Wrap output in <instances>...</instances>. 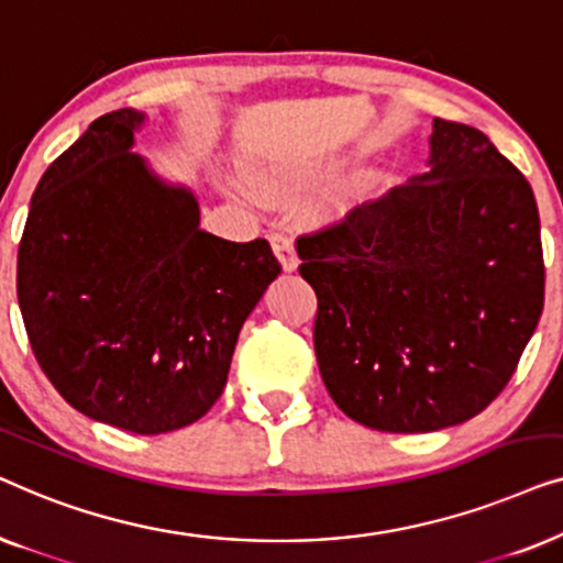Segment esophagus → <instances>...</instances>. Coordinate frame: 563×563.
<instances>
[{
    "instance_id": "34e87169",
    "label": "esophagus",
    "mask_w": 563,
    "mask_h": 563,
    "mask_svg": "<svg viewBox=\"0 0 563 563\" xmlns=\"http://www.w3.org/2000/svg\"><path fill=\"white\" fill-rule=\"evenodd\" d=\"M268 241H272V249L276 253V258L282 261L284 272H295L299 261H297V251H295V243H291V238L287 233H279V230H276Z\"/></svg>"
}]
</instances>
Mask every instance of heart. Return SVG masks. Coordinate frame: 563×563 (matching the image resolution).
Here are the masks:
<instances>
[{
  "mask_svg": "<svg viewBox=\"0 0 563 563\" xmlns=\"http://www.w3.org/2000/svg\"><path fill=\"white\" fill-rule=\"evenodd\" d=\"M318 172L312 168H264L253 176V184L264 197H289V195H302V191L312 189L318 184ZM361 187H364V179H353L343 187L333 189L322 205V210L328 214H343L349 212L361 195Z\"/></svg>",
  "mask_w": 563,
  "mask_h": 563,
  "instance_id": "heart-1",
  "label": "heart"
}]
</instances>
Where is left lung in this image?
Wrapping results in <instances>:
<instances>
[{
    "mask_svg": "<svg viewBox=\"0 0 563 563\" xmlns=\"http://www.w3.org/2000/svg\"><path fill=\"white\" fill-rule=\"evenodd\" d=\"M428 174L299 235L318 295L314 353L333 402L384 433L479 415L543 312L541 220L482 130L435 118Z\"/></svg>",
    "mask_w": 563,
    "mask_h": 563,
    "instance_id": "1",
    "label": "left lung"
}]
</instances>
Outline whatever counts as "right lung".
Masks as SVG:
<instances>
[{
  "instance_id": "right-lung-1",
  "label": "right lung",
  "mask_w": 563,
  "mask_h": 563,
  "mask_svg": "<svg viewBox=\"0 0 563 563\" xmlns=\"http://www.w3.org/2000/svg\"><path fill=\"white\" fill-rule=\"evenodd\" d=\"M143 122L133 107L102 114L37 181L18 299L37 364L74 410L158 435L218 402L282 266L264 238L199 228L195 195L130 151Z\"/></svg>"
}]
</instances>
